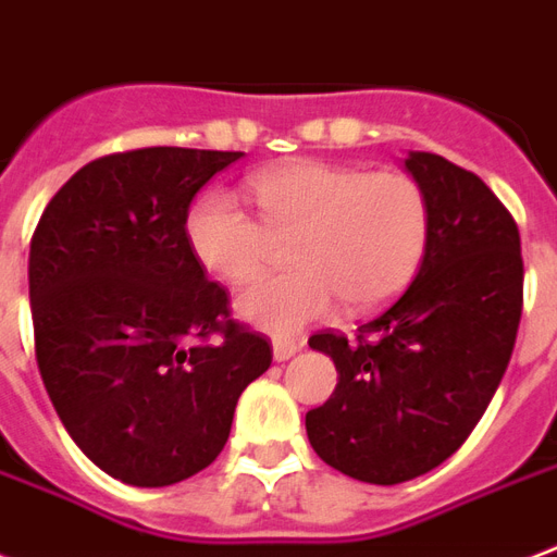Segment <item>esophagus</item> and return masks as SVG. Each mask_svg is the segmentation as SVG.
<instances>
[{
  "label": "esophagus",
  "instance_id": "obj_1",
  "mask_svg": "<svg viewBox=\"0 0 557 557\" xmlns=\"http://www.w3.org/2000/svg\"><path fill=\"white\" fill-rule=\"evenodd\" d=\"M274 362H288L292 356L300 354L304 342H292V338H274Z\"/></svg>",
  "mask_w": 557,
  "mask_h": 557
}]
</instances>
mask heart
Returning a JSON list of instances; mask_svg holds the SVG:
<instances>
[{"label": "heart", "instance_id": "obj_1", "mask_svg": "<svg viewBox=\"0 0 557 557\" xmlns=\"http://www.w3.org/2000/svg\"><path fill=\"white\" fill-rule=\"evenodd\" d=\"M253 222L231 195L207 193L184 219L186 245L207 274L248 283L262 271L269 239H286L288 274L260 280L236 300L242 321L262 333H300L342 297L354 312L380 307L418 271L430 210L403 172L295 160L250 177Z\"/></svg>", "mask_w": 557, "mask_h": 557}]
</instances>
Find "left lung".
Returning a JSON list of instances; mask_svg holds the SVG:
<instances>
[{
	"mask_svg": "<svg viewBox=\"0 0 557 557\" xmlns=\"http://www.w3.org/2000/svg\"><path fill=\"white\" fill-rule=\"evenodd\" d=\"M403 169L423 189L430 231L411 286L356 342L309 338L335 362L330 400L307 411L321 461L400 485L447 461L503 382L523 312L520 233L482 177L430 151Z\"/></svg>",
	"mask_w": 557,
	"mask_h": 557,
	"instance_id": "left-lung-1",
	"label": "left lung"
}]
</instances>
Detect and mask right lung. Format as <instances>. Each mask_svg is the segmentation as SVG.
<instances>
[{"mask_svg": "<svg viewBox=\"0 0 557 557\" xmlns=\"http://www.w3.org/2000/svg\"><path fill=\"white\" fill-rule=\"evenodd\" d=\"M242 151L139 148L61 186L28 253L34 347L58 418L92 465L165 487L215 461L271 345L231 321L186 245L195 193ZM219 334V339H212Z\"/></svg>", "mask_w": 557, "mask_h": 557, "instance_id": "obj_1", "label": "right lung"}]
</instances>
